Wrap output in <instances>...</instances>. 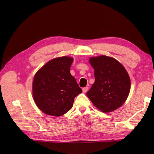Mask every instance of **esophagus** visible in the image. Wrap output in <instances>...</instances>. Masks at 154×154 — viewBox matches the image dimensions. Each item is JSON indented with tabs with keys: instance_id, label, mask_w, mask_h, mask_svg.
<instances>
[{
	"instance_id": "34e87169",
	"label": "esophagus",
	"mask_w": 154,
	"mask_h": 154,
	"mask_svg": "<svg viewBox=\"0 0 154 154\" xmlns=\"http://www.w3.org/2000/svg\"><path fill=\"white\" fill-rule=\"evenodd\" d=\"M88 89H89V87H85L83 88V93H86L87 91H88Z\"/></svg>"
}]
</instances>
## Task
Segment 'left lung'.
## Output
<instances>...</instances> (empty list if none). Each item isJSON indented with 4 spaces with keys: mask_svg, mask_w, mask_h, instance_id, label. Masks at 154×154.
Here are the masks:
<instances>
[{
    "mask_svg": "<svg viewBox=\"0 0 154 154\" xmlns=\"http://www.w3.org/2000/svg\"><path fill=\"white\" fill-rule=\"evenodd\" d=\"M95 81L87 93L97 109L104 112L117 109L130 92V79L125 68L115 59L105 55L91 57Z\"/></svg>",
    "mask_w": 154,
    "mask_h": 154,
    "instance_id": "1",
    "label": "left lung"
}]
</instances>
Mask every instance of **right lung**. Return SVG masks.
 <instances>
[{
	"label": "right lung",
	"instance_id": "right-lung-1",
	"mask_svg": "<svg viewBox=\"0 0 154 154\" xmlns=\"http://www.w3.org/2000/svg\"><path fill=\"white\" fill-rule=\"evenodd\" d=\"M73 58H55L45 64L33 81V97L38 107L48 115L60 116L73 105L74 99L82 93L70 73Z\"/></svg>",
	"mask_w": 154,
	"mask_h": 154
}]
</instances>
